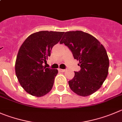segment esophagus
<instances>
[{"instance_id": "obj_1", "label": "esophagus", "mask_w": 122, "mask_h": 122, "mask_svg": "<svg viewBox=\"0 0 122 122\" xmlns=\"http://www.w3.org/2000/svg\"><path fill=\"white\" fill-rule=\"evenodd\" d=\"M58 70L60 71H61V72H64V71H66L65 69H58Z\"/></svg>"}]
</instances>
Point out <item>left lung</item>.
I'll use <instances>...</instances> for the list:
<instances>
[{"label":"left lung","mask_w":122,"mask_h":122,"mask_svg":"<svg viewBox=\"0 0 122 122\" xmlns=\"http://www.w3.org/2000/svg\"><path fill=\"white\" fill-rule=\"evenodd\" d=\"M62 43L70 49L81 67L69 81L70 89L84 97L98 90L108 74L109 58L104 46L93 35L81 30L65 32L60 41Z\"/></svg>","instance_id":"8db88e82"}]
</instances>
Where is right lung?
Here are the masks:
<instances>
[{
	"mask_svg": "<svg viewBox=\"0 0 122 122\" xmlns=\"http://www.w3.org/2000/svg\"><path fill=\"white\" fill-rule=\"evenodd\" d=\"M64 32L43 30L30 35L18 52L15 71L22 88L30 95L41 97L52 90L57 69L43 66Z\"/></svg>",
	"mask_w": 122,
	"mask_h": 122,
	"instance_id": "add662e5",
	"label": "right lung"
}]
</instances>
